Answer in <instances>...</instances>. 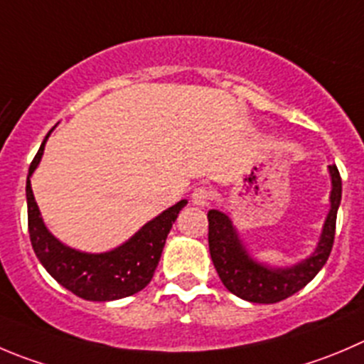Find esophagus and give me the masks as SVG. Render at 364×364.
Returning <instances> with one entry per match:
<instances>
[{
    "label": "esophagus",
    "mask_w": 364,
    "mask_h": 364,
    "mask_svg": "<svg viewBox=\"0 0 364 364\" xmlns=\"http://www.w3.org/2000/svg\"><path fill=\"white\" fill-rule=\"evenodd\" d=\"M191 200L195 205L203 207V205H207L210 200H213V191H210L209 188H205V186H200V188H196L195 191H193Z\"/></svg>",
    "instance_id": "obj_1"
}]
</instances>
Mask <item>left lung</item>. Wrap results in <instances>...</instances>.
Listing matches in <instances>:
<instances>
[{"mask_svg": "<svg viewBox=\"0 0 364 364\" xmlns=\"http://www.w3.org/2000/svg\"><path fill=\"white\" fill-rule=\"evenodd\" d=\"M332 178L331 213L316 250L306 261L291 268H269L255 262L243 248L227 214L209 210V252L218 275L232 295L254 304H275L295 295L323 268L331 255L336 234V216L341 202V176L336 166H328Z\"/></svg>", "mask_w": 364, "mask_h": 364, "instance_id": "8db88e82", "label": "left lung"}]
</instances>
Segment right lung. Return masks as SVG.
<instances>
[{"label": "right lung", "instance_id": "obj_1", "mask_svg": "<svg viewBox=\"0 0 364 364\" xmlns=\"http://www.w3.org/2000/svg\"><path fill=\"white\" fill-rule=\"evenodd\" d=\"M48 137L50 134L44 137L39 151L33 157L26 178L30 241L41 264L60 286L75 293L76 296L92 302L124 299L146 288L159 264L171 225L188 202L180 200L178 203L169 207L116 250L105 254H84L73 250L55 240L44 227L30 186V176L43 157Z\"/></svg>", "mask_w": 364, "mask_h": 364}]
</instances>
